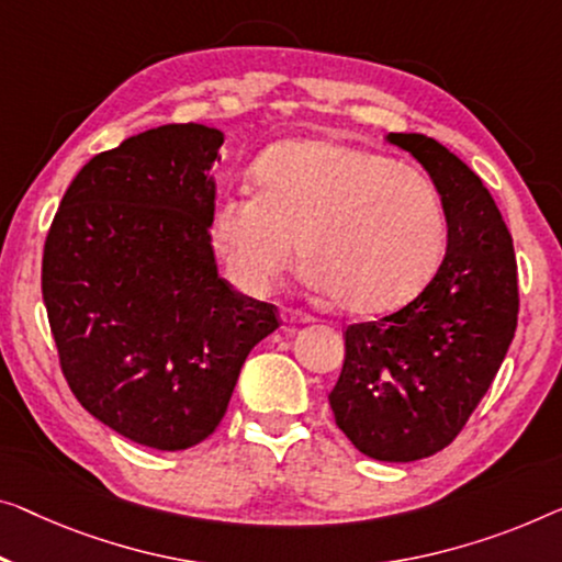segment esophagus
Returning a JSON list of instances; mask_svg holds the SVG:
<instances>
[{
	"label": "esophagus",
	"mask_w": 562,
	"mask_h": 562,
	"mask_svg": "<svg viewBox=\"0 0 562 562\" xmlns=\"http://www.w3.org/2000/svg\"><path fill=\"white\" fill-rule=\"evenodd\" d=\"M282 321L290 323V325H303V323H310V315L305 313H297V310H282Z\"/></svg>",
	"instance_id": "1"
}]
</instances>
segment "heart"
<instances>
[{"mask_svg":"<svg viewBox=\"0 0 562 562\" xmlns=\"http://www.w3.org/2000/svg\"><path fill=\"white\" fill-rule=\"evenodd\" d=\"M255 194L222 191L209 241L227 278L265 295L295 257L310 288L348 313L404 307L447 247V209L429 176L379 150L328 138L288 140L252 166Z\"/></svg>","mask_w":562,"mask_h":562,"instance_id":"1","label":"heart"}]
</instances>
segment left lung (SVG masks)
<instances>
[{
    "mask_svg": "<svg viewBox=\"0 0 562 562\" xmlns=\"http://www.w3.org/2000/svg\"><path fill=\"white\" fill-rule=\"evenodd\" d=\"M437 183L447 255L398 313L348 325L330 391L335 424L379 462H416L449 447L495 381L517 328V262L502 214L462 158L424 133H389Z\"/></svg>",
    "mask_w": 562,
    "mask_h": 562,
    "instance_id": "obj_1",
    "label": "left lung"
}]
</instances>
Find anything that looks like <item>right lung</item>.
Wrapping results in <instances>:
<instances>
[{"label": "right lung", "mask_w": 562, "mask_h": 562, "mask_svg": "<svg viewBox=\"0 0 562 562\" xmlns=\"http://www.w3.org/2000/svg\"><path fill=\"white\" fill-rule=\"evenodd\" d=\"M224 133L169 123L90 158L57 209L42 297L88 414L150 449L196 447L227 414L274 307L220 278L209 212Z\"/></svg>", "instance_id": "add662e5"}]
</instances>
